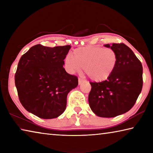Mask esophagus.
I'll list each match as a JSON object with an SVG mask.
<instances>
[{
	"label": "esophagus",
	"mask_w": 153,
	"mask_h": 153,
	"mask_svg": "<svg viewBox=\"0 0 153 153\" xmlns=\"http://www.w3.org/2000/svg\"><path fill=\"white\" fill-rule=\"evenodd\" d=\"M84 82H85V80L84 79H82V78H79L78 79V84H79V85L82 84Z\"/></svg>",
	"instance_id": "obj_1"
}]
</instances>
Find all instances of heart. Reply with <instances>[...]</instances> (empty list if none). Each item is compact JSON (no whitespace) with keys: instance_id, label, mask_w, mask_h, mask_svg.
I'll list each match as a JSON object with an SVG mask.
<instances>
[{"instance_id":"1","label":"heart","mask_w":153,"mask_h":153,"mask_svg":"<svg viewBox=\"0 0 153 153\" xmlns=\"http://www.w3.org/2000/svg\"><path fill=\"white\" fill-rule=\"evenodd\" d=\"M74 55L68 54L65 59L68 71L74 74L84 68L88 76L96 82L107 79L117 63V55L115 51L100 46L77 48L74 52Z\"/></svg>"}]
</instances>
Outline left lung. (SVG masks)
I'll return each mask as SVG.
<instances>
[{
	"instance_id": "obj_1",
	"label": "left lung",
	"mask_w": 153,
	"mask_h": 153,
	"mask_svg": "<svg viewBox=\"0 0 153 153\" xmlns=\"http://www.w3.org/2000/svg\"><path fill=\"white\" fill-rule=\"evenodd\" d=\"M115 51L117 63L108 78L90 82V107L100 117H114L128 112L135 104L143 84L142 65L134 52L124 44L104 45Z\"/></svg>"
}]
</instances>
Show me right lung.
I'll use <instances>...</instances> for the list:
<instances>
[{"mask_svg": "<svg viewBox=\"0 0 153 153\" xmlns=\"http://www.w3.org/2000/svg\"><path fill=\"white\" fill-rule=\"evenodd\" d=\"M71 46L36 45L22 56L15 76L21 103L42 119L56 118L66 108L67 97L78 79L67 73L64 59Z\"/></svg>", "mask_w": 153, "mask_h": 153, "instance_id": "1", "label": "right lung"}]
</instances>
